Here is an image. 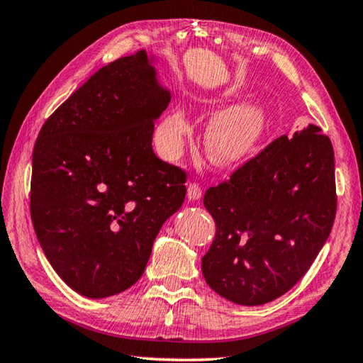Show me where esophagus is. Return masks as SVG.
I'll use <instances>...</instances> for the list:
<instances>
[{
    "label": "esophagus",
    "mask_w": 363,
    "mask_h": 363,
    "mask_svg": "<svg viewBox=\"0 0 363 363\" xmlns=\"http://www.w3.org/2000/svg\"><path fill=\"white\" fill-rule=\"evenodd\" d=\"M201 187L199 186V184L196 182H192V184H189V187H187V199L190 200V201H195V200H200L201 199Z\"/></svg>",
    "instance_id": "1"
}]
</instances>
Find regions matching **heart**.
I'll return each instance as SVG.
<instances>
[{
  "instance_id": "b5f03b06",
  "label": "heart",
  "mask_w": 363,
  "mask_h": 363,
  "mask_svg": "<svg viewBox=\"0 0 363 363\" xmlns=\"http://www.w3.org/2000/svg\"><path fill=\"white\" fill-rule=\"evenodd\" d=\"M210 106L213 110H219L223 104L211 102ZM266 125V110L255 102H242L223 110L208 125L205 134L208 157L218 167H232L243 162L259 144ZM189 131L190 123L182 110L171 112L157 130L160 150L169 158L176 157Z\"/></svg>"
}]
</instances>
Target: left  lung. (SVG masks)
Returning <instances> with one entry per match:
<instances>
[{
    "mask_svg": "<svg viewBox=\"0 0 363 363\" xmlns=\"http://www.w3.org/2000/svg\"><path fill=\"white\" fill-rule=\"evenodd\" d=\"M203 205L216 223L201 259L211 290L242 306L277 299L309 270L333 227L331 140L315 125L280 136L208 189Z\"/></svg>",
    "mask_w": 363,
    "mask_h": 363,
    "instance_id": "left-lung-1",
    "label": "left lung"
}]
</instances>
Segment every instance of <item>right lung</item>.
Listing matches in <instances>:
<instances>
[{
  "instance_id": "right-lung-1",
  "label": "right lung",
  "mask_w": 363,
  "mask_h": 363,
  "mask_svg": "<svg viewBox=\"0 0 363 363\" xmlns=\"http://www.w3.org/2000/svg\"><path fill=\"white\" fill-rule=\"evenodd\" d=\"M138 51L97 70L45 121L33 147L30 214L52 269L86 298L128 290L164 220L186 199V173L152 149L171 94Z\"/></svg>"
}]
</instances>
